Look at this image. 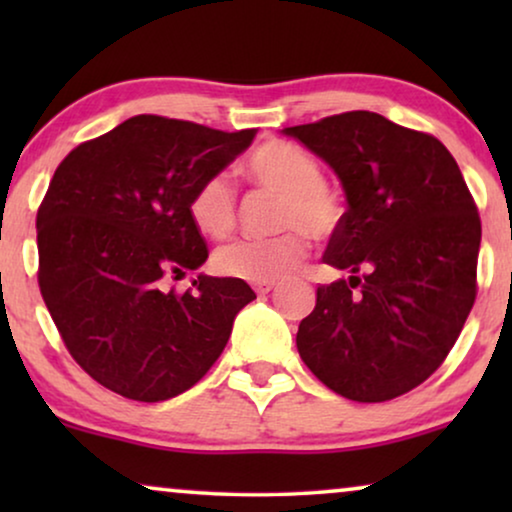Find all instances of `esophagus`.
<instances>
[{
    "label": "esophagus",
    "instance_id": "obj_1",
    "mask_svg": "<svg viewBox=\"0 0 512 512\" xmlns=\"http://www.w3.org/2000/svg\"><path fill=\"white\" fill-rule=\"evenodd\" d=\"M275 282H261V284H256L254 289H256V293H261V296H265V293H270L272 289H275Z\"/></svg>",
    "mask_w": 512,
    "mask_h": 512
}]
</instances>
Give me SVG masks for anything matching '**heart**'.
<instances>
[{
    "mask_svg": "<svg viewBox=\"0 0 512 512\" xmlns=\"http://www.w3.org/2000/svg\"><path fill=\"white\" fill-rule=\"evenodd\" d=\"M244 174L261 191L279 195L277 228H289L270 240L237 242L216 251L214 265L226 277L261 284L289 277L307 254V235L331 237L342 226L345 205L324 184L321 165L296 144L265 142L251 151ZM193 226L212 240H226L237 226V193L228 177L212 174L188 198Z\"/></svg>",
    "mask_w": 512,
    "mask_h": 512,
    "instance_id": "obj_1",
    "label": "heart"
}]
</instances>
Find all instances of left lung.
Returning <instances> with one entry per match:
<instances>
[{"mask_svg": "<svg viewBox=\"0 0 512 512\" xmlns=\"http://www.w3.org/2000/svg\"><path fill=\"white\" fill-rule=\"evenodd\" d=\"M282 132L338 174L347 198L324 261L349 279L317 289L300 359L349 401L408 394L450 354L475 300L482 228L457 160L373 111Z\"/></svg>", "mask_w": 512, "mask_h": 512, "instance_id": "obj_1", "label": "left lung"}]
</instances>
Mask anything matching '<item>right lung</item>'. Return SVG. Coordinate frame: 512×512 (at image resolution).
<instances>
[{
  "mask_svg": "<svg viewBox=\"0 0 512 512\" xmlns=\"http://www.w3.org/2000/svg\"><path fill=\"white\" fill-rule=\"evenodd\" d=\"M254 137L144 114L55 170L37 214L39 289L69 354L102 387L167 401L221 356L251 286L205 272L186 293L165 284L207 261L188 216L193 188Z\"/></svg>",
  "mask_w": 512,
  "mask_h": 512,
  "instance_id": "add662e5",
  "label": "right lung"
}]
</instances>
